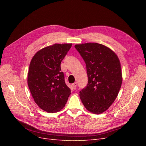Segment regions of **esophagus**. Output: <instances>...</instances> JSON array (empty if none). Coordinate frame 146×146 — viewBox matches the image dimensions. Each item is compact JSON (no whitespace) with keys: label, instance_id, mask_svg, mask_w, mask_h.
Masks as SVG:
<instances>
[{"label":"esophagus","instance_id":"obj_1","mask_svg":"<svg viewBox=\"0 0 146 146\" xmlns=\"http://www.w3.org/2000/svg\"><path fill=\"white\" fill-rule=\"evenodd\" d=\"M77 86V82H75L72 84V87H73L74 89H76Z\"/></svg>","mask_w":146,"mask_h":146}]
</instances>
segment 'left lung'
<instances>
[{"mask_svg":"<svg viewBox=\"0 0 146 146\" xmlns=\"http://www.w3.org/2000/svg\"><path fill=\"white\" fill-rule=\"evenodd\" d=\"M85 61L88 77L80 98L90 112L101 114L116 99L122 82L121 63L111 48L96 42L75 45Z\"/></svg>","mask_w":146,"mask_h":146,"instance_id":"left-lung-1","label":"left lung"}]
</instances>
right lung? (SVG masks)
<instances>
[{
  "label": "right lung",
  "mask_w": 146,
  "mask_h": 146,
  "mask_svg": "<svg viewBox=\"0 0 146 146\" xmlns=\"http://www.w3.org/2000/svg\"><path fill=\"white\" fill-rule=\"evenodd\" d=\"M72 44H54L38 51L30 61L27 83L38 107L47 113L63 109L70 94L66 85L61 62Z\"/></svg>",
  "instance_id": "add662e5"
}]
</instances>
